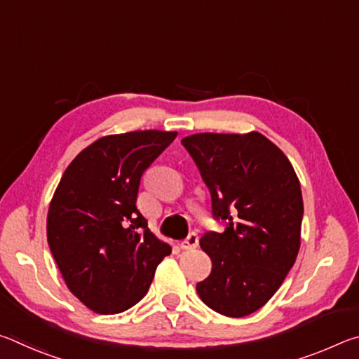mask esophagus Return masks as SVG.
I'll return each instance as SVG.
<instances>
[{
    "label": "esophagus",
    "instance_id": "obj_1",
    "mask_svg": "<svg viewBox=\"0 0 359 359\" xmlns=\"http://www.w3.org/2000/svg\"><path fill=\"white\" fill-rule=\"evenodd\" d=\"M198 244H199L198 234L191 233L185 241L180 242V248H184V250H191V248H196Z\"/></svg>",
    "mask_w": 359,
    "mask_h": 359
}]
</instances>
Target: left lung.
<instances>
[{"label":"left lung","instance_id":"obj_1","mask_svg":"<svg viewBox=\"0 0 359 359\" xmlns=\"http://www.w3.org/2000/svg\"><path fill=\"white\" fill-rule=\"evenodd\" d=\"M226 223L199 244L212 259L196 285L205 306L231 318L257 312L280 288L301 247L299 179L287 155L258 131L198 133L182 139Z\"/></svg>","mask_w":359,"mask_h":359}]
</instances>
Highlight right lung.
Returning <instances> with one entry per match:
<instances>
[{
	"instance_id": "right-lung-1",
	"label": "right lung",
	"mask_w": 359,
	"mask_h": 359,
	"mask_svg": "<svg viewBox=\"0 0 359 359\" xmlns=\"http://www.w3.org/2000/svg\"><path fill=\"white\" fill-rule=\"evenodd\" d=\"M175 136L144 130L100 137L71 161L53 193L48 247L69 291L90 311L111 315L135 306L171 253L136 199L144 171Z\"/></svg>"
}]
</instances>
